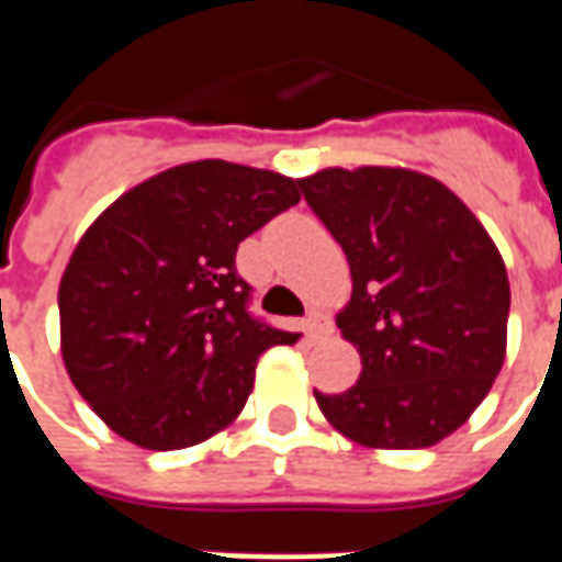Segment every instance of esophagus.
<instances>
[{
    "mask_svg": "<svg viewBox=\"0 0 562 562\" xmlns=\"http://www.w3.org/2000/svg\"><path fill=\"white\" fill-rule=\"evenodd\" d=\"M304 334L310 340H318L322 334H328V322H325V316L316 313V310H310V316L304 318Z\"/></svg>",
    "mask_w": 562,
    "mask_h": 562,
    "instance_id": "1",
    "label": "esophagus"
}]
</instances>
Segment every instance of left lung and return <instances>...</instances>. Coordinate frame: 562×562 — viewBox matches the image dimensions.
Returning a JSON list of instances; mask_svg holds the SVG:
<instances>
[{
	"label": "left lung",
	"instance_id": "left-lung-1",
	"mask_svg": "<svg viewBox=\"0 0 562 562\" xmlns=\"http://www.w3.org/2000/svg\"><path fill=\"white\" fill-rule=\"evenodd\" d=\"M352 270L337 328L361 376L318 409L367 448H427L487 397L506 358L499 249L448 186L409 168H325L297 180Z\"/></svg>",
	"mask_w": 562,
	"mask_h": 562
}]
</instances>
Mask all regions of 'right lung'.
<instances>
[{
    "instance_id": "obj_1",
    "label": "right lung",
    "mask_w": 562,
    "mask_h": 562,
    "mask_svg": "<svg viewBox=\"0 0 562 562\" xmlns=\"http://www.w3.org/2000/svg\"><path fill=\"white\" fill-rule=\"evenodd\" d=\"M297 201L292 177L204 159L128 189L87 228L59 282L63 361L114 434L173 451L240 415L258 355L297 334L249 313L234 256Z\"/></svg>"
}]
</instances>
